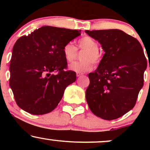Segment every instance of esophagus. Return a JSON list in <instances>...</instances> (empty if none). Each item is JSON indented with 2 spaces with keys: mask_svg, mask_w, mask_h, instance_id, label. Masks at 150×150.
<instances>
[{
  "mask_svg": "<svg viewBox=\"0 0 150 150\" xmlns=\"http://www.w3.org/2000/svg\"><path fill=\"white\" fill-rule=\"evenodd\" d=\"M82 73H76V75H77V77H80V76H81V75H82Z\"/></svg>",
  "mask_w": 150,
  "mask_h": 150,
  "instance_id": "obj_1",
  "label": "esophagus"
}]
</instances>
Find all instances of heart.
<instances>
[{
    "mask_svg": "<svg viewBox=\"0 0 150 150\" xmlns=\"http://www.w3.org/2000/svg\"><path fill=\"white\" fill-rule=\"evenodd\" d=\"M79 49L85 50L87 52L83 55L82 62H74L68 65L70 70L77 73H86L92 70L93 62L99 63L101 59L100 53L99 52V44L92 38L85 37L81 38L77 42ZM63 55L67 61L72 62L76 59L77 56V49L73 45V43L68 42L63 46Z\"/></svg>",
    "mask_w": 150,
    "mask_h": 150,
    "instance_id": "1",
    "label": "heart"
}]
</instances>
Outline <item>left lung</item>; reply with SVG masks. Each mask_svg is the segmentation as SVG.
<instances>
[{"instance_id":"left-lung-1","label":"left lung","mask_w":150,"mask_h":150,"mask_svg":"<svg viewBox=\"0 0 150 150\" xmlns=\"http://www.w3.org/2000/svg\"><path fill=\"white\" fill-rule=\"evenodd\" d=\"M100 43L105 53L97 69L88 75L85 97L92 112L114 120L135 106L143 87L147 59L135 38L120 30H86Z\"/></svg>"}]
</instances>
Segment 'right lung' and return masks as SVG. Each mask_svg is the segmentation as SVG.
Returning <instances> with one entry per match:
<instances>
[{
	"label": "right lung",
	"mask_w": 150,
	"mask_h": 150,
	"mask_svg": "<svg viewBox=\"0 0 150 150\" xmlns=\"http://www.w3.org/2000/svg\"><path fill=\"white\" fill-rule=\"evenodd\" d=\"M80 30L44 26L15 42L10 63V87L17 104L34 115L52 111L65 88L76 80L63 52Z\"/></svg>",
	"instance_id": "obj_1"
}]
</instances>
